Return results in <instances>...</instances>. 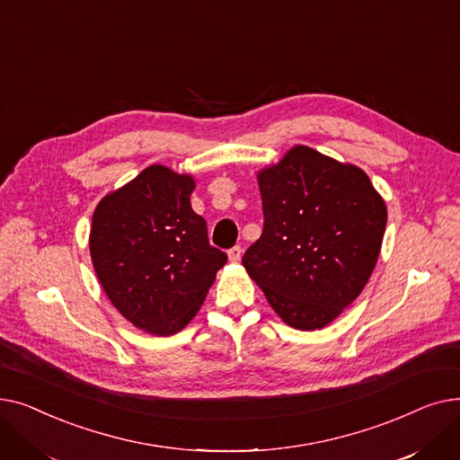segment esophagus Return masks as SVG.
<instances>
[{"instance_id":"1","label":"esophagus","mask_w":460,"mask_h":460,"mask_svg":"<svg viewBox=\"0 0 460 460\" xmlns=\"http://www.w3.org/2000/svg\"><path fill=\"white\" fill-rule=\"evenodd\" d=\"M227 257H229L231 262H238L240 257H243V250H240V246H234V248H231V250L227 252Z\"/></svg>"}]
</instances>
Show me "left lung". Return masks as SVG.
Segmentation results:
<instances>
[{"instance_id": "left-lung-1", "label": "left lung", "mask_w": 460, "mask_h": 460, "mask_svg": "<svg viewBox=\"0 0 460 460\" xmlns=\"http://www.w3.org/2000/svg\"><path fill=\"white\" fill-rule=\"evenodd\" d=\"M262 234L243 257L279 319L321 330L367 285L388 210L364 169L296 145L261 169Z\"/></svg>"}]
</instances>
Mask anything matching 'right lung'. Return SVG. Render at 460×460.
Segmentation results:
<instances>
[{"mask_svg": "<svg viewBox=\"0 0 460 460\" xmlns=\"http://www.w3.org/2000/svg\"><path fill=\"white\" fill-rule=\"evenodd\" d=\"M196 181L160 164L110 191L93 212V269L113 307L153 335L181 332L203 305L227 255L193 212Z\"/></svg>", "mask_w": 460, "mask_h": 460, "instance_id": "obj_1", "label": "right lung"}]
</instances>
